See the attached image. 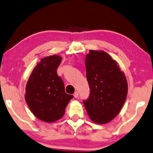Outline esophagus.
I'll use <instances>...</instances> for the list:
<instances>
[{
	"mask_svg": "<svg viewBox=\"0 0 153 153\" xmlns=\"http://www.w3.org/2000/svg\"><path fill=\"white\" fill-rule=\"evenodd\" d=\"M74 98H76L78 97V93H77V91L75 92V93L74 94Z\"/></svg>",
	"mask_w": 153,
	"mask_h": 153,
	"instance_id": "esophagus-1",
	"label": "esophagus"
}]
</instances>
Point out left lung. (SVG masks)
I'll list each match as a JSON object with an SVG mask.
<instances>
[{"label": "left lung", "instance_id": "8db88e82", "mask_svg": "<svg viewBox=\"0 0 153 153\" xmlns=\"http://www.w3.org/2000/svg\"><path fill=\"white\" fill-rule=\"evenodd\" d=\"M89 98L83 101L92 121L105 124L120 112L128 94V82L117 62L103 51L90 50L85 58Z\"/></svg>", "mask_w": 153, "mask_h": 153}]
</instances>
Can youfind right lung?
Masks as SVG:
<instances>
[{"mask_svg":"<svg viewBox=\"0 0 153 153\" xmlns=\"http://www.w3.org/2000/svg\"><path fill=\"white\" fill-rule=\"evenodd\" d=\"M62 59L56 55L41 59L25 87V99L30 109L38 119L46 123L62 118L66 106L74 98L66 93L63 81L57 74Z\"/></svg>","mask_w":153,"mask_h":153,"instance_id":"add662e5","label":"right lung"}]
</instances>
